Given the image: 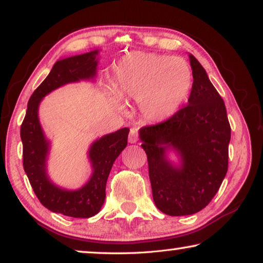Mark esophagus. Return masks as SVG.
I'll return each mask as SVG.
<instances>
[{
	"label": "esophagus",
	"mask_w": 263,
	"mask_h": 263,
	"mask_svg": "<svg viewBox=\"0 0 263 263\" xmlns=\"http://www.w3.org/2000/svg\"><path fill=\"white\" fill-rule=\"evenodd\" d=\"M128 141L131 142V144H135V142L138 141V132H137V128H131L130 130V135H128Z\"/></svg>",
	"instance_id": "esophagus-1"
}]
</instances>
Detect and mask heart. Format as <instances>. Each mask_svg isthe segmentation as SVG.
Segmentation results:
<instances>
[{
    "instance_id": "1",
    "label": "heart",
    "mask_w": 263,
    "mask_h": 263,
    "mask_svg": "<svg viewBox=\"0 0 263 263\" xmlns=\"http://www.w3.org/2000/svg\"><path fill=\"white\" fill-rule=\"evenodd\" d=\"M193 87V73L185 60L157 53L132 52L116 66V89L138 101L148 121H164L184 103Z\"/></svg>"
}]
</instances>
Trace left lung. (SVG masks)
<instances>
[{
	"instance_id": "obj_1",
	"label": "left lung",
	"mask_w": 263,
	"mask_h": 263,
	"mask_svg": "<svg viewBox=\"0 0 263 263\" xmlns=\"http://www.w3.org/2000/svg\"><path fill=\"white\" fill-rule=\"evenodd\" d=\"M189 58L194 82L188 104L139 131L154 203L168 216L193 215L205 208L229 167L231 126L224 101L198 60ZM168 148L179 153L180 167L166 160Z\"/></svg>"
}]
</instances>
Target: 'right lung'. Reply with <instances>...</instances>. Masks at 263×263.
<instances>
[{
    "instance_id": "1",
    "label": "right lung",
    "mask_w": 263,
    "mask_h": 263,
    "mask_svg": "<svg viewBox=\"0 0 263 263\" xmlns=\"http://www.w3.org/2000/svg\"><path fill=\"white\" fill-rule=\"evenodd\" d=\"M97 51L57 61L50 74L31 95L21 126L23 167L35 196L44 206L73 218H89L99 213L105 199L106 180L115 160L127 145L128 128L124 127L100 138L89 149L92 175L79 190H65L53 184L46 174L48 141L38 119V106L44 96L69 82L96 75Z\"/></svg>"
}]
</instances>
